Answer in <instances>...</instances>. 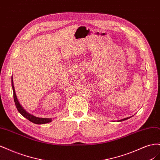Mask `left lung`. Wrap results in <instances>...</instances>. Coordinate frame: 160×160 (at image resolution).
I'll return each mask as SVG.
<instances>
[{"label": "left lung", "mask_w": 160, "mask_h": 160, "mask_svg": "<svg viewBox=\"0 0 160 160\" xmlns=\"http://www.w3.org/2000/svg\"><path fill=\"white\" fill-rule=\"evenodd\" d=\"M131 117H129V118H124V119H122V120H119V122H122V121H124V120H126V119H129V118H130Z\"/></svg>", "instance_id": "left-lung-1"}]
</instances>
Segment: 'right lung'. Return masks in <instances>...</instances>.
<instances>
[{"instance_id": "add662e5", "label": "right lung", "mask_w": 160, "mask_h": 160, "mask_svg": "<svg viewBox=\"0 0 160 160\" xmlns=\"http://www.w3.org/2000/svg\"><path fill=\"white\" fill-rule=\"evenodd\" d=\"M12 90H13V98H14V103H15V105H16L18 111L23 116V117H25L28 120H29L30 122H31L34 123H36V124H45V123H49L51 122L52 121L51 118H41L35 117V116L28 113L27 111L22 108V107L21 105V104L19 103L18 101L17 98L15 91H14V88L12 77Z\"/></svg>"}]
</instances>
